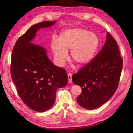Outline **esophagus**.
Segmentation results:
<instances>
[{
  "mask_svg": "<svg viewBox=\"0 0 133 133\" xmlns=\"http://www.w3.org/2000/svg\"><path fill=\"white\" fill-rule=\"evenodd\" d=\"M67 76H68V79H69V83H71L72 82V74L71 73H68L67 74Z\"/></svg>",
  "mask_w": 133,
  "mask_h": 133,
  "instance_id": "34e87169",
  "label": "esophagus"
}]
</instances>
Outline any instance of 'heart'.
I'll list each match as a JSON object with an SVG mask.
<instances>
[{"label": "heart", "mask_w": 133, "mask_h": 133, "mask_svg": "<svg viewBox=\"0 0 133 133\" xmlns=\"http://www.w3.org/2000/svg\"><path fill=\"white\" fill-rule=\"evenodd\" d=\"M98 44L99 38L95 34L82 28H74L62 31L58 42H51V49L58 66H63L68 59L67 52L71 50V60L82 66L91 61Z\"/></svg>", "instance_id": "obj_1"}]
</instances>
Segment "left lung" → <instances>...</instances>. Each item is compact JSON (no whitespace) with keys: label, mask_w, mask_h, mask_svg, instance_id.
<instances>
[{"label":"left lung","mask_w":133,"mask_h":133,"mask_svg":"<svg viewBox=\"0 0 133 133\" xmlns=\"http://www.w3.org/2000/svg\"><path fill=\"white\" fill-rule=\"evenodd\" d=\"M123 66L117 42L109 32L102 49L90 63L73 74L72 81L81 86L78 103L83 108H99L108 101L119 84Z\"/></svg>","instance_id":"obj_1"}]
</instances>
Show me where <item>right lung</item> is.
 Returning <instances> with one entry per match:
<instances>
[{
	"label": "right lung",
	"mask_w": 133,
	"mask_h": 133,
	"mask_svg": "<svg viewBox=\"0 0 133 133\" xmlns=\"http://www.w3.org/2000/svg\"><path fill=\"white\" fill-rule=\"evenodd\" d=\"M55 23L34 24L17 40L11 54V75L18 94L28 107L38 112L50 109L55 101L56 90L69 81L66 70L50 61L46 50L31 43L38 30Z\"/></svg>",
	"instance_id": "add662e5"
}]
</instances>
